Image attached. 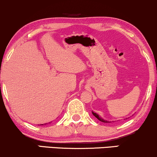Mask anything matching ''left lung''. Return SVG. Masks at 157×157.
<instances>
[{"instance_id":"8db88e82","label":"left lung","mask_w":157,"mask_h":157,"mask_svg":"<svg viewBox=\"0 0 157 157\" xmlns=\"http://www.w3.org/2000/svg\"><path fill=\"white\" fill-rule=\"evenodd\" d=\"M92 113H93V115L96 118H97L99 120H100V121H101V122H105V123H107V122H108V121H106V120H104L103 119H102V118H100V117H99V115L98 114H97L96 113H94V112H92Z\"/></svg>"}]
</instances>
